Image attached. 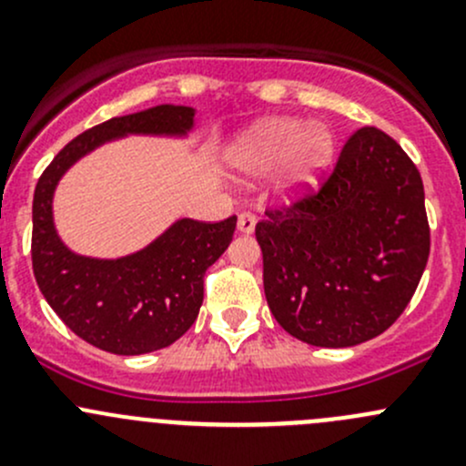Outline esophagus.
I'll use <instances>...</instances> for the list:
<instances>
[{
	"instance_id": "esophagus-1",
	"label": "esophagus",
	"mask_w": 466,
	"mask_h": 466,
	"mask_svg": "<svg viewBox=\"0 0 466 466\" xmlns=\"http://www.w3.org/2000/svg\"><path fill=\"white\" fill-rule=\"evenodd\" d=\"M255 225H257L255 214H250V211H243V214H238V220H237L238 232L252 234V232H255Z\"/></svg>"
}]
</instances>
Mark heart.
<instances>
[{"mask_svg": "<svg viewBox=\"0 0 466 466\" xmlns=\"http://www.w3.org/2000/svg\"><path fill=\"white\" fill-rule=\"evenodd\" d=\"M336 139L324 124L299 116H270L250 126L225 150V164L234 177H257L283 162L277 194L295 200L318 185L333 159Z\"/></svg>", "mask_w": 466, "mask_h": 466, "instance_id": "1", "label": "heart"}]
</instances>
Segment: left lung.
I'll use <instances>...</instances> for the list:
<instances>
[{
	"label": "left lung",
	"mask_w": 466,
	"mask_h": 466,
	"mask_svg": "<svg viewBox=\"0 0 466 466\" xmlns=\"http://www.w3.org/2000/svg\"><path fill=\"white\" fill-rule=\"evenodd\" d=\"M257 223L263 290L275 320L316 347H354L392 327L431 250L424 185L383 130L342 146L318 194Z\"/></svg>",
	"instance_id": "obj_1"
}]
</instances>
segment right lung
Masks as SVG:
<instances>
[{
    "mask_svg": "<svg viewBox=\"0 0 466 466\" xmlns=\"http://www.w3.org/2000/svg\"><path fill=\"white\" fill-rule=\"evenodd\" d=\"M189 106H162L98 124L72 139L45 168L33 194V275L49 307L78 338L103 351L137 356L176 342L196 322L203 281L232 241L237 216L220 223L177 218L133 255L98 259L69 250L54 223V194L65 173L98 146L128 137H187Z\"/></svg>",
    "mask_w": 466,
    "mask_h": 466,
    "instance_id": "add662e5",
    "label": "right lung"
}]
</instances>
